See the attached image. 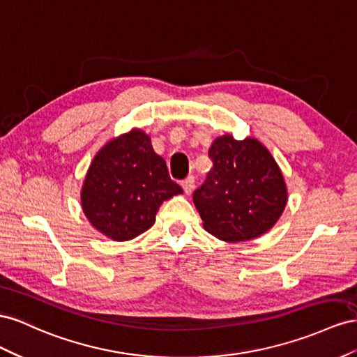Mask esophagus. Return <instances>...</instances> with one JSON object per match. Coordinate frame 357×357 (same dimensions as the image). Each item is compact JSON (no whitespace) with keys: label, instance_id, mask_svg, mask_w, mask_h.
<instances>
[{"label":"esophagus","instance_id":"obj_1","mask_svg":"<svg viewBox=\"0 0 357 357\" xmlns=\"http://www.w3.org/2000/svg\"><path fill=\"white\" fill-rule=\"evenodd\" d=\"M182 188H184V192L185 195H191V191H192V188H195V178L192 176H188V178H185L184 181H182Z\"/></svg>","mask_w":357,"mask_h":357}]
</instances>
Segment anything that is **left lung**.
<instances>
[{
  "mask_svg": "<svg viewBox=\"0 0 357 357\" xmlns=\"http://www.w3.org/2000/svg\"><path fill=\"white\" fill-rule=\"evenodd\" d=\"M213 167L192 195L203 227L224 242H245L271 230L282 215L289 192L269 149L254 137L230 133L209 148Z\"/></svg>",
  "mask_w": 357,
  "mask_h": 357,
  "instance_id": "8db88e82",
  "label": "left lung"
}]
</instances>
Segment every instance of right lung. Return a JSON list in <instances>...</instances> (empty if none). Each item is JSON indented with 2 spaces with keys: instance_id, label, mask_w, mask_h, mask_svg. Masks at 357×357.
<instances>
[{
  "instance_id": "add662e5",
  "label": "right lung",
  "mask_w": 357,
  "mask_h": 357,
  "mask_svg": "<svg viewBox=\"0 0 357 357\" xmlns=\"http://www.w3.org/2000/svg\"><path fill=\"white\" fill-rule=\"evenodd\" d=\"M182 195L166 161L140 128L110 139L86 172L80 203L91 226L112 241L135 239L154 226L165 200Z\"/></svg>"
}]
</instances>
